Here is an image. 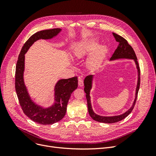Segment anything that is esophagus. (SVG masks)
Here are the masks:
<instances>
[{
    "label": "esophagus",
    "mask_w": 156,
    "mask_h": 156,
    "mask_svg": "<svg viewBox=\"0 0 156 156\" xmlns=\"http://www.w3.org/2000/svg\"><path fill=\"white\" fill-rule=\"evenodd\" d=\"M78 84H79V87H83V84H84L83 79L81 77H80L78 78Z\"/></svg>",
    "instance_id": "1"
}]
</instances>
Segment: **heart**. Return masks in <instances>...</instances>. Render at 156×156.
<instances>
[{
  "label": "heart",
  "instance_id": "obj_1",
  "mask_svg": "<svg viewBox=\"0 0 156 156\" xmlns=\"http://www.w3.org/2000/svg\"><path fill=\"white\" fill-rule=\"evenodd\" d=\"M96 46V43L92 40L84 41L75 49L74 56L77 58H82L84 55L92 52L95 49ZM106 51L107 49L105 46H100L95 49L88 60V65L90 68L95 69L101 64Z\"/></svg>",
  "mask_w": 156,
  "mask_h": 156
}]
</instances>
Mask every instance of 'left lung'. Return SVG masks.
Wrapping results in <instances>:
<instances>
[{"mask_svg": "<svg viewBox=\"0 0 156 156\" xmlns=\"http://www.w3.org/2000/svg\"><path fill=\"white\" fill-rule=\"evenodd\" d=\"M113 36L115 37V40L117 42H119V44L118 48L116 49L114 53L112 54V57L111 58V60H115L119 58H129L133 59L135 60V64L136 65V68L138 69V82H137V86H136V94H135V99L134 100V102L133 103V105L129 108V109L126 111L124 114L119 116H102L98 115L94 112L92 106H91V102H90V91L92 88V81L93 78L92 75H88L84 79V90L86 93V98L87 100V105H88V110L90 116H91L92 119L94 120H96L99 122H102V123H107V124H112L115 123V122H119L122 120L124 119L126 116H128L132 110L133 109L134 106L135 105L136 98H137V94L140 87V68L139 66V63L137 61V58L135 55V51L132 48V47L128 44L127 41L123 37H122L119 35H118L115 33H112Z\"/></svg>", "mask_w": 156, "mask_h": 156, "instance_id": "8db88e82", "label": "left lung"}]
</instances>
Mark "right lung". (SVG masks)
<instances>
[{
	"mask_svg": "<svg viewBox=\"0 0 156 156\" xmlns=\"http://www.w3.org/2000/svg\"><path fill=\"white\" fill-rule=\"evenodd\" d=\"M60 30V29L44 30L32 35L23 45L17 61L15 87L22 110L32 120L43 125L53 124L63 119L66 112L67 105L71 94L77 88V77L59 80L55 88V103L51 107L44 108L36 105L31 100L25 86L23 81L25 54L36 40L51 39L57 35Z\"/></svg>",
	"mask_w": 156,
	"mask_h": 156,
	"instance_id": "obj_1",
	"label": "right lung"
}]
</instances>
